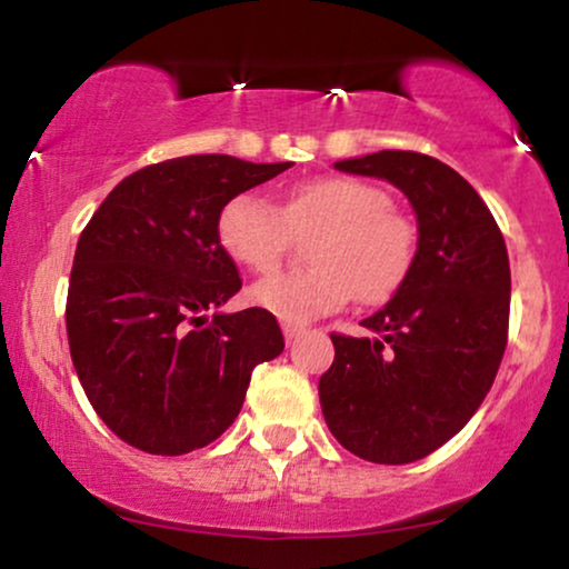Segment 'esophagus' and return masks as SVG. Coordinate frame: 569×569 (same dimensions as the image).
<instances>
[{"label": "esophagus", "instance_id": "obj_1", "mask_svg": "<svg viewBox=\"0 0 569 569\" xmlns=\"http://www.w3.org/2000/svg\"><path fill=\"white\" fill-rule=\"evenodd\" d=\"M305 335L302 326H293V323H283V337H286V345H293L299 337Z\"/></svg>", "mask_w": 569, "mask_h": 569}]
</instances>
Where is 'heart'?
Segmentation results:
<instances>
[{"mask_svg": "<svg viewBox=\"0 0 569 569\" xmlns=\"http://www.w3.org/2000/svg\"><path fill=\"white\" fill-rule=\"evenodd\" d=\"M380 187L345 176L310 179L286 189L278 206L238 194L219 213V243L238 264L270 272L291 234H312L316 267L276 272L251 286L248 299L286 323H310L352 299L380 305L401 289L417 257V230L393 211Z\"/></svg>", "mask_w": 569, "mask_h": 569, "instance_id": "heart-1", "label": "heart"}]
</instances>
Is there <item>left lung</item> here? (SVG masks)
Returning <instances> with one entry per match:
<instances>
[{
  "label": "left lung",
  "mask_w": 569,
  "mask_h": 569,
  "mask_svg": "<svg viewBox=\"0 0 569 569\" xmlns=\"http://www.w3.org/2000/svg\"><path fill=\"white\" fill-rule=\"evenodd\" d=\"M335 168L390 181L417 213L409 278L361 321L371 337L331 335L335 363L318 382L326 426L348 452L403 466L452 439L492 388L511 310L506 240L479 192L441 160L385 149Z\"/></svg>",
  "instance_id": "left-lung-1"
}]
</instances>
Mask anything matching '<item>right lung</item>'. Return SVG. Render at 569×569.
I'll list each match as a JSON object with an SVG mask.
<instances>
[{
    "instance_id": "1",
    "label": "right lung",
    "mask_w": 569,
    "mask_h": 569,
    "mask_svg": "<svg viewBox=\"0 0 569 569\" xmlns=\"http://www.w3.org/2000/svg\"><path fill=\"white\" fill-rule=\"evenodd\" d=\"M291 162L189 154L122 179L80 234L67 297L71 361L112 433L149 455H187L238 417L257 363L283 352L262 307L213 312L243 286L219 213Z\"/></svg>"
}]
</instances>
